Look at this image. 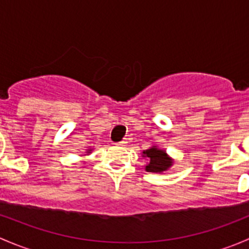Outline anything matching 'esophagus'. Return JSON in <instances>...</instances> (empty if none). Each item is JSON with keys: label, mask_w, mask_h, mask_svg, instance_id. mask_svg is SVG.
Here are the masks:
<instances>
[{"label": "esophagus", "mask_w": 249, "mask_h": 249, "mask_svg": "<svg viewBox=\"0 0 249 249\" xmlns=\"http://www.w3.org/2000/svg\"><path fill=\"white\" fill-rule=\"evenodd\" d=\"M126 140H124V141H122V142H118L117 143V145H119V147H125V145H126Z\"/></svg>", "instance_id": "1"}]
</instances>
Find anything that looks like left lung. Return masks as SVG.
<instances>
[{
	"label": "left lung",
	"mask_w": 249,
	"mask_h": 249,
	"mask_svg": "<svg viewBox=\"0 0 249 249\" xmlns=\"http://www.w3.org/2000/svg\"><path fill=\"white\" fill-rule=\"evenodd\" d=\"M142 157L148 160L147 165H144L147 172L162 173L164 171H167L170 167H172L173 162H175V160L167 154L166 150L161 149L155 144L148 149L143 150Z\"/></svg>",
	"instance_id": "1"
}]
</instances>
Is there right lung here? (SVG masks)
Segmentation results:
<instances>
[{"label":"right lung","instance_id":"right-lung-1","mask_svg":"<svg viewBox=\"0 0 249 249\" xmlns=\"http://www.w3.org/2000/svg\"><path fill=\"white\" fill-rule=\"evenodd\" d=\"M91 148H89V149H87V150H85V153H87V154H85V155H89L90 154V153H91Z\"/></svg>","mask_w":249,"mask_h":249}]
</instances>
